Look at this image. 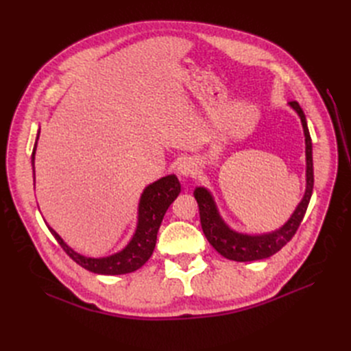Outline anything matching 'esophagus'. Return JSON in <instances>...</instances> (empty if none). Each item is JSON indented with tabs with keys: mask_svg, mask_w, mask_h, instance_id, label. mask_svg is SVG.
Returning a JSON list of instances; mask_svg holds the SVG:
<instances>
[{
	"mask_svg": "<svg viewBox=\"0 0 351 351\" xmlns=\"http://www.w3.org/2000/svg\"><path fill=\"white\" fill-rule=\"evenodd\" d=\"M177 171H178V176L182 177V178L195 177L196 173H197V164L193 161V159L186 158V159H183L182 162L178 164Z\"/></svg>",
	"mask_w": 351,
	"mask_h": 351,
	"instance_id": "esophagus-1",
	"label": "esophagus"
}]
</instances>
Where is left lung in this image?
Wrapping results in <instances>:
<instances>
[{
	"instance_id": "1",
	"label": "left lung",
	"mask_w": 351,
	"mask_h": 351,
	"mask_svg": "<svg viewBox=\"0 0 351 351\" xmlns=\"http://www.w3.org/2000/svg\"><path fill=\"white\" fill-rule=\"evenodd\" d=\"M290 107L299 114L303 132H304V142H306V192L302 202L297 205L295 210L290 219L285 224L272 232L267 234H243L231 230L226 221L221 218L218 208L214 202V197L209 193V190L205 187H196L195 189V199L199 205V214H200V224L204 234L208 241L212 244L219 254L237 262H250V261H259L272 256L274 253L281 250L287 243H289L293 236L295 234L297 228H299L300 222L306 214V209L309 206V202L313 192V159H312V139L309 129H307L306 117L303 110L300 108L299 102L291 101L289 102Z\"/></svg>"
}]
</instances>
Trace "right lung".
<instances>
[{"instance_id":"add662e5","label":"right lung","mask_w":351,"mask_h":351,"mask_svg":"<svg viewBox=\"0 0 351 351\" xmlns=\"http://www.w3.org/2000/svg\"><path fill=\"white\" fill-rule=\"evenodd\" d=\"M39 133L40 132H38L34 152H32V167H34V173ZM180 190H182V186H180L178 178L174 174L165 176L162 178H159L158 182L147 186L141 196L139 212H137V227L132 240L121 252L114 253L107 258H88L77 252H74L71 247L67 246V243H64V240L47 224V222L45 224L51 231V234L60 243V246L64 249L69 256L74 262L79 263L82 268L101 275L129 274L143 267L147 259L152 256V252L156 244V234L159 227H161L162 218L169 205H171L174 199L178 196Z\"/></svg>"}]
</instances>
